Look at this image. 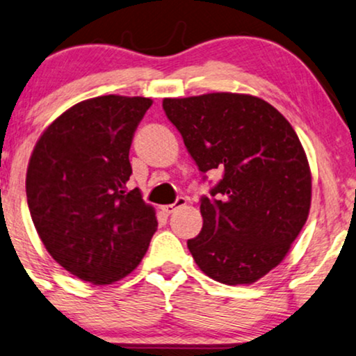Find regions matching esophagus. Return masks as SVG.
<instances>
[{
	"instance_id": "esophagus-1",
	"label": "esophagus",
	"mask_w": 356,
	"mask_h": 356,
	"mask_svg": "<svg viewBox=\"0 0 356 356\" xmlns=\"http://www.w3.org/2000/svg\"><path fill=\"white\" fill-rule=\"evenodd\" d=\"M184 205H187V198L179 197L177 200H175L174 203H170V205L161 207V210H163V211L165 213V215H170V213L175 211V210H177V208H181V207H184Z\"/></svg>"
}]
</instances>
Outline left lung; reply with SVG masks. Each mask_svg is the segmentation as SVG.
I'll list each match as a JSON object with an SVG mask.
<instances>
[{"label":"left lung","mask_w":356,"mask_h":356,"mask_svg":"<svg viewBox=\"0 0 356 356\" xmlns=\"http://www.w3.org/2000/svg\"><path fill=\"white\" fill-rule=\"evenodd\" d=\"M202 172L221 181L203 197L188 250L203 273L250 285L290 252L311 208V169L290 122L264 99L211 92L163 101Z\"/></svg>","instance_id":"8db88e82"}]
</instances>
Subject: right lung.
I'll return each instance as SVG.
<instances>
[{
  "label": "right lung",
  "instance_id": "right-lung-1",
  "mask_svg": "<svg viewBox=\"0 0 356 356\" xmlns=\"http://www.w3.org/2000/svg\"><path fill=\"white\" fill-rule=\"evenodd\" d=\"M151 104L117 94L74 104L31 154L26 193L39 238L55 262L92 285L134 272L158 227L138 188L127 191L131 140Z\"/></svg>",
  "mask_w": 356,
  "mask_h": 356
}]
</instances>
